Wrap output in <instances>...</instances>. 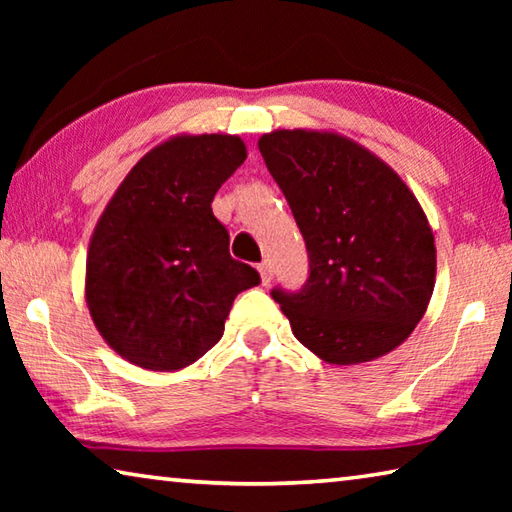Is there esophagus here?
Here are the masks:
<instances>
[{
  "instance_id": "esophagus-1",
  "label": "esophagus",
  "mask_w": 512,
  "mask_h": 512,
  "mask_svg": "<svg viewBox=\"0 0 512 512\" xmlns=\"http://www.w3.org/2000/svg\"><path fill=\"white\" fill-rule=\"evenodd\" d=\"M257 271H259V277H262V284L271 282L273 280V264H271V259H264V262L257 266Z\"/></svg>"
}]
</instances>
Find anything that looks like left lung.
Masks as SVG:
<instances>
[{
	"mask_svg": "<svg viewBox=\"0 0 512 512\" xmlns=\"http://www.w3.org/2000/svg\"><path fill=\"white\" fill-rule=\"evenodd\" d=\"M257 146L309 255L302 291H273L293 336L334 366L395 350L436 284V244L418 198L384 160L341 133L273 131Z\"/></svg>",
	"mask_w": 512,
	"mask_h": 512,
	"instance_id": "left-lung-1",
	"label": "left lung"
}]
</instances>
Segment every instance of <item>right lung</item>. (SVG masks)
Returning a JSON list of instances; mask_svg holds the SVG:
<instances>
[{
  "label": "right lung",
  "instance_id": "right-lung-1",
  "mask_svg": "<svg viewBox=\"0 0 512 512\" xmlns=\"http://www.w3.org/2000/svg\"><path fill=\"white\" fill-rule=\"evenodd\" d=\"M246 155L237 135H173L126 173L94 225L85 302L103 341L133 366H192L219 343L237 293L259 284L253 266L230 257L212 214Z\"/></svg>",
  "mask_w": 512,
  "mask_h": 512
}]
</instances>
